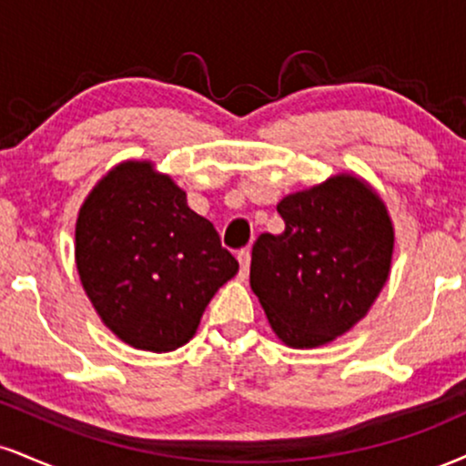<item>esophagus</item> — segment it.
I'll use <instances>...</instances> for the list:
<instances>
[{"mask_svg": "<svg viewBox=\"0 0 466 466\" xmlns=\"http://www.w3.org/2000/svg\"><path fill=\"white\" fill-rule=\"evenodd\" d=\"M249 262H251L249 249H240V251H238V265H240V276H243V278H248V273H249Z\"/></svg>", "mask_w": 466, "mask_h": 466, "instance_id": "esophagus-1", "label": "esophagus"}]
</instances>
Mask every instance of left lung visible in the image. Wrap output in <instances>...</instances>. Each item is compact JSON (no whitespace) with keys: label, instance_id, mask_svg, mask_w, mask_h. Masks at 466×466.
I'll list each match as a JSON object with an SVG mask.
<instances>
[{"label":"left lung","instance_id":"1","mask_svg":"<svg viewBox=\"0 0 466 466\" xmlns=\"http://www.w3.org/2000/svg\"><path fill=\"white\" fill-rule=\"evenodd\" d=\"M287 228L260 234L249 284L278 339L310 350L350 332L390 273L395 232L380 195L351 173L287 195Z\"/></svg>","mask_w":466,"mask_h":466}]
</instances>
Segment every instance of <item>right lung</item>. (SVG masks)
Returning a JSON list of instances; mask_svg holds the SVG:
<instances>
[{"mask_svg":"<svg viewBox=\"0 0 466 466\" xmlns=\"http://www.w3.org/2000/svg\"><path fill=\"white\" fill-rule=\"evenodd\" d=\"M76 265L106 328L158 354L193 339L206 306L238 271L215 226L149 160L121 162L84 199Z\"/></svg>","mask_w":466,"mask_h":466,"instance_id":"right-lung-1","label":"right lung"}]
</instances>
